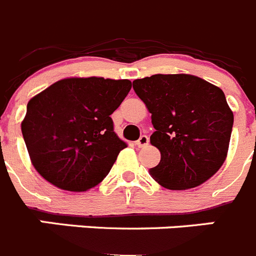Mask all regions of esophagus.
Wrapping results in <instances>:
<instances>
[{
    "label": "esophagus",
    "mask_w": 256,
    "mask_h": 256,
    "mask_svg": "<svg viewBox=\"0 0 256 256\" xmlns=\"http://www.w3.org/2000/svg\"><path fill=\"white\" fill-rule=\"evenodd\" d=\"M148 142H150V140H148V137H147V136H140V140L136 142V144H137L140 148H142V147H146L147 144H148Z\"/></svg>",
    "instance_id": "34e87169"
}]
</instances>
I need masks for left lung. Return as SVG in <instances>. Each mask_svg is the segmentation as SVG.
Listing matches in <instances>:
<instances>
[{
  "instance_id": "left-lung-1",
  "label": "left lung",
  "mask_w": 256,
  "mask_h": 256,
  "mask_svg": "<svg viewBox=\"0 0 256 256\" xmlns=\"http://www.w3.org/2000/svg\"><path fill=\"white\" fill-rule=\"evenodd\" d=\"M133 88L151 112L152 146L161 152L150 174L171 190L207 182L226 160L234 112L224 91L193 74H154Z\"/></svg>"
}]
</instances>
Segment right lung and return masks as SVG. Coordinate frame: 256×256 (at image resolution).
<instances>
[{
	"instance_id": "add662e5",
	"label": "right lung",
	"mask_w": 256,
	"mask_h": 256,
	"mask_svg": "<svg viewBox=\"0 0 256 256\" xmlns=\"http://www.w3.org/2000/svg\"><path fill=\"white\" fill-rule=\"evenodd\" d=\"M130 88V80L71 77L30 99L21 132L35 170L63 190L102 182L126 147L110 116Z\"/></svg>"
}]
</instances>
